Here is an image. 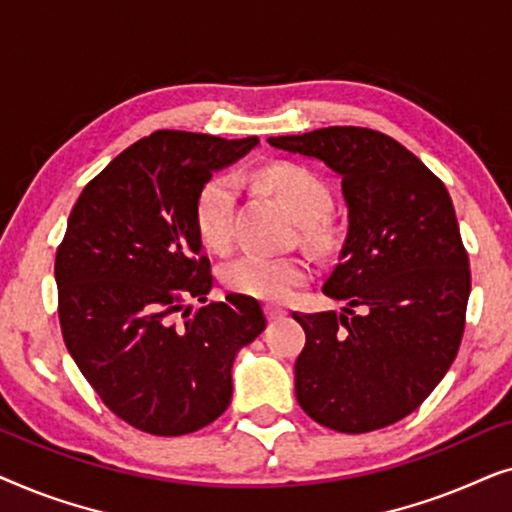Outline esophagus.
<instances>
[{
    "label": "esophagus",
    "instance_id": "esophagus-1",
    "mask_svg": "<svg viewBox=\"0 0 512 512\" xmlns=\"http://www.w3.org/2000/svg\"><path fill=\"white\" fill-rule=\"evenodd\" d=\"M265 314H268V319H282L286 317V310L279 305H265Z\"/></svg>",
    "mask_w": 512,
    "mask_h": 512
}]
</instances>
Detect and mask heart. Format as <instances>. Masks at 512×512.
Segmentation results:
<instances>
[{"mask_svg":"<svg viewBox=\"0 0 512 512\" xmlns=\"http://www.w3.org/2000/svg\"><path fill=\"white\" fill-rule=\"evenodd\" d=\"M265 191H270L289 212L303 223L305 235L321 240L326 233V216L331 214L333 198L328 186L307 167L279 163L258 174ZM235 179L216 174L207 179L195 198V228L209 249H226L233 240ZM307 279V265L296 256L242 254L221 268V282L230 291L263 300H284Z\"/></svg>","mask_w":512,"mask_h":512,"instance_id":"heart-1","label":"heart"}]
</instances>
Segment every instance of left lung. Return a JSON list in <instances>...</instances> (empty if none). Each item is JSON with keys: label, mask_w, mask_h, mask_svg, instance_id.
<instances>
[{"label": "left lung", "mask_w": 512, "mask_h": 512, "mask_svg": "<svg viewBox=\"0 0 512 512\" xmlns=\"http://www.w3.org/2000/svg\"><path fill=\"white\" fill-rule=\"evenodd\" d=\"M268 142L338 172L349 212L340 263L324 282L326 296L349 307L293 312L305 331L300 408L340 433L396 424L443 380L464 335L471 268L450 193L415 153L370 128Z\"/></svg>", "instance_id": "1"}]
</instances>
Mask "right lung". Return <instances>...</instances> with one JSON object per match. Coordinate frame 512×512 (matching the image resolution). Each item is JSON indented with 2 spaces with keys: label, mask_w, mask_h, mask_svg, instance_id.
<instances>
[{
  "label": "right lung",
  "mask_w": 512,
  "mask_h": 512,
  "mask_svg": "<svg viewBox=\"0 0 512 512\" xmlns=\"http://www.w3.org/2000/svg\"><path fill=\"white\" fill-rule=\"evenodd\" d=\"M256 144L158 130L90 179L69 214L55 254L62 338L102 403L151 436L221 417L237 349L265 328L256 298L207 303L212 272L195 228L200 188ZM188 299L203 307L191 315Z\"/></svg>",
  "instance_id": "add662e5"
}]
</instances>
